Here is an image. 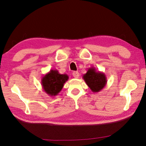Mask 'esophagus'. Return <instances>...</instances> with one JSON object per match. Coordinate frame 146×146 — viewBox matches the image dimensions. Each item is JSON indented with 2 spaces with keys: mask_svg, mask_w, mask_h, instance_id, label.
<instances>
[{
  "mask_svg": "<svg viewBox=\"0 0 146 146\" xmlns=\"http://www.w3.org/2000/svg\"><path fill=\"white\" fill-rule=\"evenodd\" d=\"M73 76L74 78H78V76H79V73L78 72V71H73Z\"/></svg>",
  "mask_w": 146,
  "mask_h": 146,
  "instance_id": "1",
  "label": "esophagus"
}]
</instances>
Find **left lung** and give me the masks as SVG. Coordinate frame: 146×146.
I'll use <instances>...</instances> for the list:
<instances>
[{"label":"left lung","instance_id":"left-lung-1","mask_svg":"<svg viewBox=\"0 0 146 146\" xmlns=\"http://www.w3.org/2000/svg\"><path fill=\"white\" fill-rule=\"evenodd\" d=\"M83 79L93 92L102 91L107 82L105 73L99 71H96V68L93 66L88 69L87 73L83 75Z\"/></svg>","mask_w":146,"mask_h":146}]
</instances>
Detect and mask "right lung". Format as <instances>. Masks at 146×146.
Listing matches in <instances>:
<instances>
[{"label": "right lung", "instance_id": "1", "mask_svg": "<svg viewBox=\"0 0 146 146\" xmlns=\"http://www.w3.org/2000/svg\"><path fill=\"white\" fill-rule=\"evenodd\" d=\"M68 79L67 74H60L57 70H51L41 79L43 91L50 96H57Z\"/></svg>", "mask_w": 146, "mask_h": 146}]
</instances>
